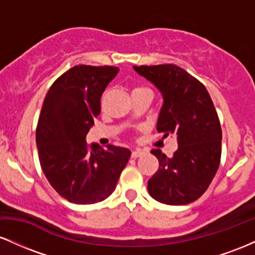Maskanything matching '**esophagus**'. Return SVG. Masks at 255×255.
<instances>
[{"mask_svg": "<svg viewBox=\"0 0 255 255\" xmlns=\"http://www.w3.org/2000/svg\"><path fill=\"white\" fill-rule=\"evenodd\" d=\"M145 153L144 150H141V148H136V150H134L133 152H131V157L133 158H137L140 156H142V154Z\"/></svg>", "mask_w": 255, "mask_h": 255, "instance_id": "obj_1", "label": "esophagus"}]
</instances>
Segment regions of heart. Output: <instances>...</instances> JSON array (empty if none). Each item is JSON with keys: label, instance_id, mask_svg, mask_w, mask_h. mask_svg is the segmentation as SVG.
<instances>
[{"label": "heart", "instance_id": "1", "mask_svg": "<svg viewBox=\"0 0 255 255\" xmlns=\"http://www.w3.org/2000/svg\"><path fill=\"white\" fill-rule=\"evenodd\" d=\"M136 90H148V89H146V87H136V89H134L133 91H136Z\"/></svg>", "mask_w": 255, "mask_h": 255}]
</instances>
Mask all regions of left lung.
Masks as SVG:
<instances>
[{"instance_id":"left-lung-1","label":"left lung","mask_w":255,"mask_h":255,"mask_svg":"<svg viewBox=\"0 0 255 255\" xmlns=\"http://www.w3.org/2000/svg\"><path fill=\"white\" fill-rule=\"evenodd\" d=\"M163 97L157 130L176 136L178 148L168 158L153 148L159 168L147 182L150 195L166 205L193 203L206 192L218 170L222 128L206 87L175 64L133 67Z\"/></svg>"}]
</instances>
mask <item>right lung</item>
Here are the masks:
<instances>
[{
    "instance_id": "1",
    "label": "right lung",
    "mask_w": 255,
    "mask_h": 255,
    "mask_svg": "<svg viewBox=\"0 0 255 255\" xmlns=\"http://www.w3.org/2000/svg\"><path fill=\"white\" fill-rule=\"evenodd\" d=\"M118 67L75 66L56 79L44 98L36 142L42 170L61 197L96 204L115 191L130 157L128 148L87 145L86 135L101 113L105 87Z\"/></svg>"
}]
</instances>
